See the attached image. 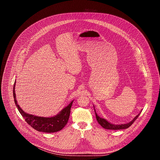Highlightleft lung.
<instances>
[{
  "label": "left lung",
  "mask_w": 160,
  "mask_h": 160,
  "mask_svg": "<svg viewBox=\"0 0 160 160\" xmlns=\"http://www.w3.org/2000/svg\"><path fill=\"white\" fill-rule=\"evenodd\" d=\"M94 111H95V114H96V119L97 121L98 122V123L100 124V125L101 127H102L106 129H108V130H121V129H125L128 128L130 126H131L132 125V123L136 120V119L138 118L139 116V115L141 114L139 113L138 115H137L135 117H134V118L129 123H125V124H120V125H115L111 123L110 122H109L108 120H106L105 118H102L101 117H100L96 111V109L94 108Z\"/></svg>",
  "instance_id": "8db88e82"
}]
</instances>
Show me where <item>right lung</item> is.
Returning <instances> with one entry per match:
<instances>
[{"instance_id":"right-lung-1","label":"right lung","mask_w":160,"mask_h":160,"mask_svg":"<svg viewBox=\"0 0 160 160\" xmlns=\"http://www.w3.org/2000/svg\"><path fill=\"white\" fill-rule=\"evenodd\" d=\"M14 82L13 87V96L15 104L21 113L22 117L24 118L26 122L32 128L38 132L52 133L60 131L66 125L71 111V107L73 101H72L66 107L64 108L56 115L51 117H41L34 116L33 115L25 112L19 106L17 102L16 93H15Z\"/></svg>"}]
</instances>
